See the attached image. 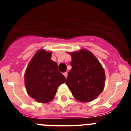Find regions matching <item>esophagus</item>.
Here are the masks:
<instances>
[{
	"label": "esophagus",
	"instance_id": "34e87169",
	"mask_svg": "<svg viewBox=\"0 0 131 131\" xmlns=\"http://www.w3.org/2000/svg\"><path fill=\"white\" fill-rule=\"evenodd\" d=\"M63 75H64V77H65L66 78H67V75H68V73H67V72H65V73H64Z\"/></svg>",
	"mask_w": 131,
	"mask_h": 131
}]
</instances>
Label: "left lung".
I'll return each mask as SVG.
<instances>
[{
    "instance_id": "1",
    "label": "left lung",
    "mask_w": 131,
    "mask_h": 131,
    "mask_svg": "<svg viewBox=\"0 0 131 131\" xmlns=\"http://www.w3.org/2000/svg\"><path fill=\"white\" fill-rule=\"evenodd\" d=\"M69 53L72 69L68 73L66 84L78 101H92L103 90L105 82L103 68L88 50L82 49Z\"/></svg>"
}]
</instances>
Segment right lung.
<instances>
[{
  "instance_id": "1",
  "label": "right lung",
  "mask_w": 131,
  "mask_h": 131,
  "mask_svg": "<svg viewBox=\"0 0 131 131\" xmlns=\"http://www.w3.org/2000/svg\"><path fill=\"white\" fill-rule=\"evenodd\" d=\"M51 52L40 49L28 64L24 75L26 88L30 96L39 103L53 99L58 87L66 82L65 77L51 60Z\"/></svg>"
}]
</instances>
